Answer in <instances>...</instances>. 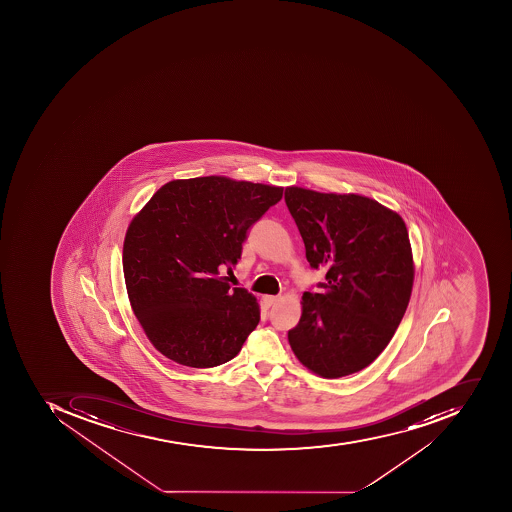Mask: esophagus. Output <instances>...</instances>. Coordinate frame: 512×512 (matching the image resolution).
I'll return each mask as SVG.
<instances>
[{
  "label": "esophagus",
  "mask_w": 512,
  "mask_h": 512,
  "mask_svg": "<svg viewBox=\"0 0 512 512\" xmlns=\"http://www.w3.org/2000/svg\"><path fill=\"white\" fill-rule=\"evenodd\" d=\"M263 301L266 305L276 304L279 301V296H263Z\"/></svg>",
  "instance_id": "obj_1"
}]
</instances>
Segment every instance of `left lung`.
I'll use <instances>...</instances> for the list:
<instances>
[{"label": "left lung", "instance_id": "left-lung-1", "mask_svg": "<svg viewBox=\"0 0 512 512\" xmlns=\"http://www.w3.org/2000/svg\"><path fill=\"white\" fill-rule=\"evenodd\" d=\"M305 257L326 271L305 291L298 326L288 330L304 367L327 379L368 367L392 340L414 283L409 233L399 214L357 194L285 189Z\"/></svg>", "mask_w": 512, "mask_h": 512}]
</instances>
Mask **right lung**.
Instances as JSON below:
<instances>
[{
	"label": "right lung",
	"instance_id": "1",
	"mask_svg": "<svg viewBox=\"0 0 512 512\" xmlns=\"http://www.w3.org/2000/svg\"><path fill=\"white\" fill-rule=\"evenodd\" d=\"M283 188L225 177L161 186L131 221L124 276L145 335L167 359L218 367L241 351L260 321L257 299L229 283L247 230Z\"/></svg>",
	"mask_w": 512,
	"mask_h": 512
}]
</instances>
